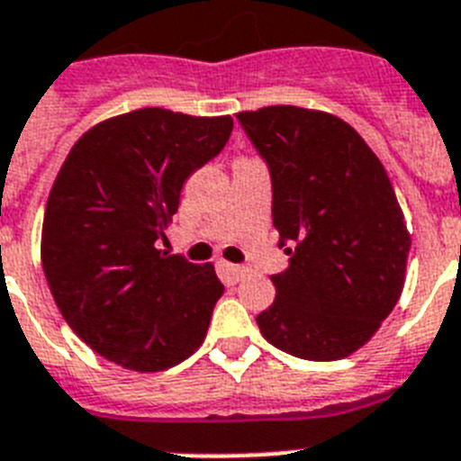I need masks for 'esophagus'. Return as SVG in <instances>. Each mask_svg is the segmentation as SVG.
Instances as JSON below:
<instances>
[{
	"instance_id": "34e87169",
	"label": "esophagus",
	"mask_w": 461,
	"mask_h": 461,
	"mask_svg": "<svg viewBox=\"0 0 461 461\" xmlns=\"http://www.w3.org/2000/svg\"><path fill=\"white\" fill-rule=\"evenodd\" d=\"M216 270L221 275V279L226 285H238L240 279L245 277L247 270L242 266H235V263H228V261H219L216 263Z\"/></svg>"
}]
</instances>
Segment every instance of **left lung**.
Here are the masks:
<instances>
[{
	"instance_id": "8db88e82",
	"label": "left lung",
	"mask_w": 461,
	"mask_h": 461,
	"mask_svg": "<svg viewBox=\"0 0 461 461\" xmlns=\"http://www.w3.org/2000/svg\"><path fill=\"white\" fill-rule=\"evenodd\" d=\"M235 118L268 160L273 223L291 257L258 329L298 359H345L375 336L406 282L411 233L394 186L333 113L273 104Z\"/></svg>"
}]
</instances>
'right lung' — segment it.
I'll return each instance as SVG.
<instances>
[{
    "label": "right lung",
    "instance_id": "1",
    "mask_svg": "<svg viewBox=\"0 0 461 461\" xmlns=\"http://www.w3.org/2000/svg\"><path fill=\"white\" fill-rule=\"evenodd\" d=\"M233 132L230 116L144 107L78 137L49 193L41 266L60 314L93 352L158 373L203 345L221 298L212 263L158 249L182 186Z\"/></svg>",
    "mask_w": 461,
    "mask_h": 461
}]
</instances>
